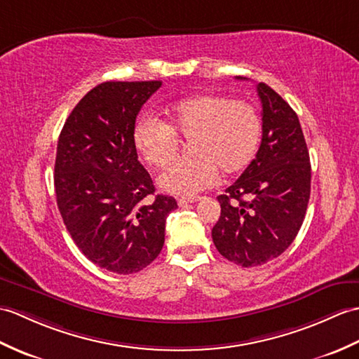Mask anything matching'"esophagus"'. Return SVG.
I'll use <instances>...</instances> for the list:
<instances>
[{"label": "esophagus", "instance_id": "34e87169", "mask_svg": "<svg viewBox=\"0 0 359 359\" xmlns=\"http://www.w3.org/2000/svg\"><path fill=\"white\" fill-rule=\"evenodd\" d=\"M200 197H180L177 198V203L179 206H185L188 203H194V202H198Z\"/></svg>", "mask_w": 359, "mask_h": 359}]
</instances>
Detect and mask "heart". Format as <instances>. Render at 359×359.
Segmentation results:
<instances>
[{
	"mask_svg": "<svg viewBox=\"0 0 359 359\" xmlns=\"http://www.w3.org/2000/svg\"><path fill=\"white\" fill-rule=\"evenodd\" d=\"M263 136L257 108L223 95H194L168 108V123L145 114L133 128V144L148 165L163 168L179 153V137L190 140L193 159L174 163L157 185L165 193L196 196L217 183L220 171L237 176L251 165Z\"/></svg>",
	"mask_w": 359,
	"mask_h": 359,
	"instance_id": "heart-1",
	"label": "heart"
}]
</instances>
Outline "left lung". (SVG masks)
<instances>
[{
    "mask_svg": "<svg viewBox=\"0 0 359 359\" xmlns=\"http://www.w3.org/2000/svg\"><path fill=\"white\" fill-rule=\"evenodd\" d=\"M237 79H246L240 78ZM263 136L254 162L217 200V251L241 268L281 255L302 228L311 197V159L297 113L269 86H257Z\"/></svg>",
    "mask_w": 359,
    "mask_h": 359,
    "instance_id": "8db88e82",
    "label": "left lung"
}]
</instances>
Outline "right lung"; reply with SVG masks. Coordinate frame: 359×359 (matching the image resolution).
<instances>
[{
    "instance_id": "obj_1",
    "label": "right lung",
    "mask_w": 359,
    "mask_h": 359,
    "mask_svg": "<svg viewBox=\"0 0 359 359\" xmlns=\"http://www.w3.org/2000/svg\"><path fill=\"white\" fill-rule=\"evenodd\" d=\"M161 81L102 82L67 118L55 162L56 202L67 231L91 263L135 273L154 262L176 198L154 194L133 144L136 118Z\"/></svg>"
}]
</instances>
